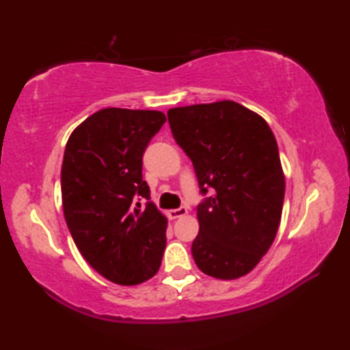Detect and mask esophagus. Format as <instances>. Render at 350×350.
I'll return each mask as SVG.
<instances>
[{"instance_id":"obj_1","label":"esophagus","mask_w":350,"mask_h":350,"mask_svg":"<svg viewBox=\"0 0 350 350\" xmlns=\"http://www.w3.org/2000/svg\"><path fill=\"white\" fill-rule=\"evenodd\" d=\"M187 213H188V210L185 208V206H180V208L170 210V211H168V216H170V219H177V217H182V216H185Z\"/></svg>"}]
</instances>
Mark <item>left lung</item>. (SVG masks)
Masks as SVG:
<instances>
[{"label": "left lung", "instance_id": "1", "mask_svg": "<svg viewBox=\"0 0 350 350\" xmlns=\"http://www.w3.org/2000/svg\"><path fill=\"white\" fill-rule=\"evenodd\" d=\"M174 139L213 196L198 206L191 253L216 280H238L256 267L280 228L286 177L269 123L232 100L171 108Z\"/></svg>", "mask_w": 350, "mask_h": 350}]
</instances>
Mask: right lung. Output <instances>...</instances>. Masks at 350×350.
Wrapping results in <instances>:
<instances>
[{
  "label": "right lung",
  "instance_id": "add662e5",
  "mask_svg": "<svg viewBox=\"0 0 350 350\" xmlns=\"http://www.w3.org/2000/svg\"><path fill=\"white\" fill-rule=\"evenodd\" d=\"M163 112L105 108L77 126L64 150L62 200L77 248L111 282L137 286L157 273L168 221L150 199L142 157Z\"/></svg>",
  "mask_w": 350,
  "mask_h": 350
}]
</instances>
